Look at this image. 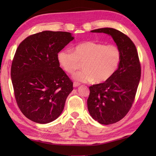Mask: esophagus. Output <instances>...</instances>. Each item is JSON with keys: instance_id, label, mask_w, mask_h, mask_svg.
<instances>
[{"instance_id": "obj_1", "label": "esophagus", "mask_w": 156, "mask_h": 156, "mask_svg": "<svg viewBox=\"0 0 156 156\" xmlns=\"http://www.w3.org/2000/svg\"><path fill=\"white\" fill-rule=\"evenodd\" d=\"M80 84L78 83V82H74V84H73V86H74V88H76V87H79V86H80Z\"/></svg>"}]
</instances>
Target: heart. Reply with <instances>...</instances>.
Returning a JSON list of instances; mask_svg holds the SVG:
<instances>
[{"label":"heart","mask_w":156,"mask_h":156,"mask_svg":"<svg viewBox=\"0 0 156 156\" xmlns=\"http://www.w3.org/2000/svg\"><path fill=\"white\" fill-rule=\"evenodd\" d=\"M57 59L63 69L69 74L78 68L80 62H84L83 69L76 72L73 78L81 82L102 83L117 71L121 60V51L115 45L87 41L76 45L74 51L69 49L59 51Z\"/></svg>","instance_id":"b5f03b06"}]
</instances>
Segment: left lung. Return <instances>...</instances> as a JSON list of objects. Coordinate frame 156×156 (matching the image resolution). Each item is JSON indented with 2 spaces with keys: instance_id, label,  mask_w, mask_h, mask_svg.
<instances>
[{
  "instance_id": "left-lung-1",
  "label": "left lung",
  "mask_w": 156,
  "mask_h": 156,
  "mask_svg": "<svg viewBox=\"0 0 156 156\" xmlns=\"http://www.w3.org/2000/svg\"><path fill=\"white\" fill-rule=\"evenodd\" d=\"M91 32L111 36L121 51V63L113 76L103 83L89 87V113L99 123L110 125L123 118L133 105L141 78L140 63L136 47L122 32L110 27Z\"/></svg>"
}]
</instances>
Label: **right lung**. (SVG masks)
I'll return each instance as SVG.
<instances>
[{
	"label": "right lung",
	"mask_w": 156,
	"mask_h": 156,
	"mask_svg": "<svg viewBox=\"0 0 156 156\" xmlns=\"http://www.w3.org/2000/svg\"><path fill=\"white\" fill-rule=\"evenodd\" d=\"M74 39L69 32L44 31L29 36L16 49L12 83L20 110L31 121L48 123L64 110L73 82L59 67L57 55Z\"/></svg>",
	"instance_id": "obj_1"
}]
</instances>
